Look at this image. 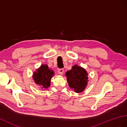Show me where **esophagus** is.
Masks as SVG:
<instances>
[{
	"mask_svg": "<svg viewBox=\"0 0 127 127\" xmlns=\"http://www.w3.org/2000/svg\"><path fill=\"white\" fill-rule=\"evenodd\" d=\"M58 73L60 75H63L64 73V69H59L58 70Z\"/></svg>",
	"mask_w": 127,
	"mask_h": 127,
	"instance_id": "1",
	"label": "esophagus"
}]
</instances>
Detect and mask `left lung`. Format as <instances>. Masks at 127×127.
<instances>
[{"mask_svg": "<svg viewBox=\"0 0 127 127\" xmlns=\"http://www.w3.org/2000/svg\"><path fill=\"white\" fill-rule=\"evenodd\" d=\"M67 82L69 87L75 92L82 93L87 87L88 81V74L83 67L75 65L70 70L65 73Z\"/></svg>", "mask_w": 127, "mask_h": 127, "instance_id": "1", "label": "left lung"}]
</instances>
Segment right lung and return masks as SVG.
I'll use <instances>...</instances> for the list:
<instances>
[{
	"label": "right lung",
	"mask_w": 127,
	"mask_h": 127,
	"mask_svg": "<svg viewBox=\"0 0 127 127\" xmlns=\"http://www.w3.org/2000/svg\"><path fill=\"white\" fill-rule=\"evenodd\" d=\"M54 71L49 69L47 65H42L33 74L35 83L40 85L42 89H46L50 86L51 78L54 76Z\"/></svg>",
	"instance_id": "right-lung-1"
}]
</instances>
